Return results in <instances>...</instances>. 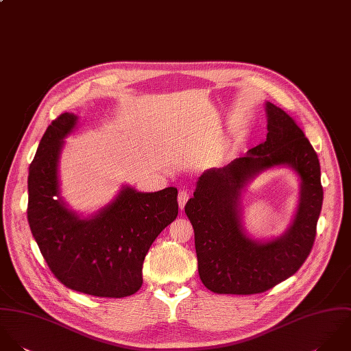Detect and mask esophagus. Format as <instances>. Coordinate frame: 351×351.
I'll return each instance as SVG.
<instances>
[{
  "mask_svg": "<svg viewBox=\"0 0 351 351\" xmlns=\"http://www.w3.org/2000/svg\"><path fill=\"white\" fill-rule=\"evenodd\" d=\"M189 198H190L189 191H186V190L179 191V195H178V204H179V208H180L182 210L184 209V206H186V204H187Z\"/></svg>",
  "mask_w": 351,
  "mask_h": 351,
  "instance_id": "esophagus-1",
  "label": "esophagus"
}]
</instances>
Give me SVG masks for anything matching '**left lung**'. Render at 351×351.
<instances>
[{
  "mask_svg": "<svg viewBox=\"0 0 351 351\" xmlns=\"http://www.w3.org/2000/svg\"><path fill=\"white\" fill-rule=\"evenodd\" d=\"M266 112V141L250 149L244 157L206 171L184 208L195 233L199 277L214 293H263L291 277L315 243L323 205L317 154L283 110L267 101ZM277 165L290 166L300 178L298 213L280 238L252 241L241 222V190L256 174Z\"/></svg>",
  "mask_w": 351,
  "mask_h": 351,
  "instance_id": "8db88e82",
  "label": "left lung"
}]
</instances>
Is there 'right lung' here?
Here are the masks:
<instances>
[{"label":"right lung","mask_w":351,"mask_h":351,"mask_svg":"<svg viewBox=\"0 0 351 351\" xmlns=\"http://www.w3.org/2000/svg\"><path fill=\"white\" fill-rule=\"evenodd\" d=\"M77 119L61 114L39 142L28 173V223L61 283L96 297L122 298L140 290L152 243L178 217V190L140 193L126 186L97 214L80 218L65 206L58 183L64 138Z\"/></svg>","instance_id":"1"}]
</instances>
